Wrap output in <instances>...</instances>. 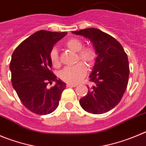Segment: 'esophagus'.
<instances>
[{
    "mask_svg": "<svg viewBox=\"0 0 146 146\" xmlns=\"http://www.w3.org/2000/svg\"><path fill=\"white\" fill-rule=\"evenodd\" d=\"M77 84H68L66 85L67 87H76Z\"/></svg>",
    "mask_w": 146,
    "mask_h": 146,
    "instance_id": "1",
    "label": "esophagus"
}]
</instances>
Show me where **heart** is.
<instances>
[{
	"instance_id": "heart-1",
	"label": "heart",
	"mask_w": 146,
	"mask_h": 146,
	"mask_svg": "<svg viewBox=\"0 0 146 146\" xmlns=\"http://www.w3.org/2000/svg\"><path fill=\"white\" fill-rule=\"evenodd\" d=\"M65 45L68 48L78 52V60L83 61L87 65L91 66L94 63L96 58V52L94 48L90 46L84 47V42L78 38H70L65 42ZM50 62L54 68L60 65L59 54L56 48H52L49 54ZM86 74V67L84 62H78L73 66H68L62 69L60 73L62 81L68 84H77Z\"/></svg>"
}]
</instances>
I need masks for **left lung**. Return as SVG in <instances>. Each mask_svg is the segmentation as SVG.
Instances as JSON below:
<instances>
[{"mask_svg":"<svg viewBox=\"0 0 146 146\" xmlns=\"http://www.w3.org/2000/svg\"><path fill=\"white\" fill-rule=\"evenodd\" d=\"M92 41L98 56L89 76L94 86L80 99L85 111L95 114L107 112L116 107L125 92L129 79L127 55L121 44L113 36L96 28L73 32Z\"/></svg>","mask_w":146,"mask_h":146,"instance_id":"8db88e82","label":"left lung"}]
</instances>
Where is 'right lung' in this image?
Here are the masks:
<instances>
[{
  "mask_svg": "<svg viewBox=\"0 0 146 146\" xmlns=\"http://www.w3.org/2000/svg\"><path fill=\"white\" fill-rule=\"evenodd\" d=\"M66 34L40 30L23 41L12 54V85L24 107L36 114L45 115L56 110L66 88L50 70L52 65L49 58L54 44ZM53 81V87L47 86Z\"/></svg>",
  "mask_w": 146,
  "mask_h": 146,
  "instance_id": "add662e5",
  "label": "right lung"
}]
</instances>
